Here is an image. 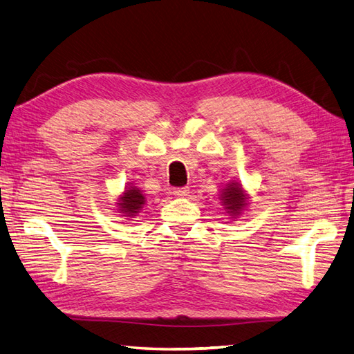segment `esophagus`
<instances>
[{
  "instance_id": "obj_1",
  "label": "esophagus",
  "mask_w": 354,
  "mask_h": 354,
  "mask_svg": "<svg viewBox=\"0 0 354 354\" xmlns=\"http://www.w3.org/2000/svg\"><path fill=\"white\" fill-rule=\"evenodd\" d=\"M173 195L179 196V198H184L189 195V189L187 187H178V189H173Z\"/></svg>"
}]
</instances>
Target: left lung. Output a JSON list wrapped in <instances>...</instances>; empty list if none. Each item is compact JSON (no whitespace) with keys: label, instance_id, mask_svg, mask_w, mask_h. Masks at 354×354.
<instances>
[{"label":"left lung","instance_id":"left-lung-1","mask_svg":"<svg viewBox=\"0 0 354 354\" xmlns=\"http://www.w3.org/2000/svg\"><path fill=\"white\" fill-rule=\"evenodd\" d=\"M220 201L223 203V209L226 210V214L235 220L241 215L243 210H246L248 195L239 181H229L226 187L221 190Z\"/></svg>","mask_w":354,"mask_h":354}]
</instances>
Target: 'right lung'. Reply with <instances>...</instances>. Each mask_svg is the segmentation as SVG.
<instances>
[{
    "label": "right lung",
    "mask_w": 354,
    "mask_h": 354,
    "mask_svg": "<svg viewBox=\"0 0 354 354\" xmlns=\"http://www.w3.org/2000/svg\"><path fill=\"white\" fill-rule=\"evenodd\" d=\"M145 196L142 192H140L136 185H127L124 194H122L118 199V210L119 214L124 215L127 220L128 218H136L140 210L144 209L145 205Z\"/></svg>",
    "instance_id": "1"
}]
</instances>
